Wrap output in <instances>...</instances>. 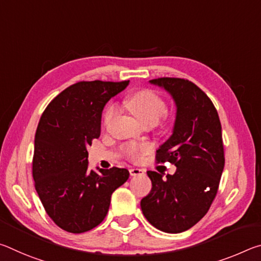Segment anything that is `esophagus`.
Returning <instances> with one entry per match:
<instances>
[{"label":"esophagus","instance_id":"1","mask_svg":"<svg viewBox=\"0 0 261 261\" xmlns=\"http://www.w3.org/2000/svg\"><path fill=\"white\" fill-rule=\"evenodd\" d=\"M129 171H130L131 176H139V175H143L145 173L143 169H139V168H131Z\"/></svg>","mask_w":261,"mask_h":261}]
</instances>
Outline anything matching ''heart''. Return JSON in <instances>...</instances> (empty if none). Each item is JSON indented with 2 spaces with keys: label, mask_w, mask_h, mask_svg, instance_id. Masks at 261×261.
<instances>
[{
  "label": "heart",
  "mask_w": 261,
  "mask_h": 261,
  "mask_svg": "<svg viewBox=\"0 0 261 261\" xmlns=\"http://www.w3.org/2000/svg\"><path fill=\"white\" fill-rule=\"evenodd\" d=\"M126 107L135 116L144 124L146 123H155L165 115L167 105L161 95L149 88H141L131 93L125 101ZM117 114V108L114 103L107 106L103 114V124L107 125ZM153 146L148 143H130L123 147L125 155L131 160L137 161L143 158L145 154L149 153Z\"/></svg>",
  "instance_id": "b5f03b06"
}]
</instances>
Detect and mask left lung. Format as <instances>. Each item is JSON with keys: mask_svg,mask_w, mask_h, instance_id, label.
<instances>
[{"mask_svg": "<svg viewBox=\"0 0 261 261\" xmlns=\"http://www.w3.org/2000/svg\"><path fill=\"white\" fill-rule=\"evenodd\" d=\"M176 103L173 135L156 151L158 162L177 167L166 179L147 171L152 190L140 201L145 218L165 232L188 230L208 212L224 168L222 130L213 102L196 84L183 78H156Z\"/></svg>", "mask_w": 261, "mask_h": 261, "instance_id": "left-lung-1", "label": "left lung"}]
</instances>
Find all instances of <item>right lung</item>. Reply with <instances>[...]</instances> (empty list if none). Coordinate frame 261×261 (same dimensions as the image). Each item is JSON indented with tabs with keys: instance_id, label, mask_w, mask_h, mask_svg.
<instances>
[{
	"instance_id": "add662e5",
	"label": "right lung",
	"mask_w": 261,
	"mask_h": 261,
	"mask_svg": "<svg viewBox=\"0 0 261 261\" xmlns=\"http://www.w3.org/2000/svg\"><path fill=\"white\" fill-rule=\"evenodd\" d=\"M129 82H78L42 113L34 138L32 175L47 214L65 231L81 233L99 226L113 192L129 178L125 168L88 170L87 160V147L100 137L105 105Z\"/></svg>"
}]
</instances>
